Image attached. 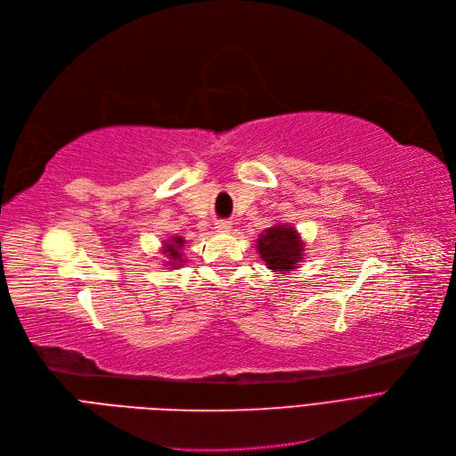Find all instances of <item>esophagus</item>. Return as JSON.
<instances>
[{
  "instance_id": "34e87169",
  "label": "esophagus",
  "mask_w": 456,
  "mask_h": 456,
  "mask_svg": "<svg viewBox=\"0 0 456 456\" xmlns=\"http://www.w3.org/2000/svg\"><path fill=\"white\" fill-rule=\"evenodd\" d=\"M215 230L216 232H223V233H228L232 230V223L230 221H216L215 223Z\"/></svg>"
}]
</instances>
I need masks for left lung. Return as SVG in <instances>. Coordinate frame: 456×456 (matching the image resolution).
Wrapping results in <instances>:
<instances>
[{
    "label": "left lung",
    "instance_id": "obj_1",
    "mask_svg": "<svg viewBox=\"0 0 456 456\" xmlns=\"http://www.w3.org/2000/svg\"><path fill=\"white\" fill-rule=\"evenodd\" d=\"M256 243L259 257L273 273L291 271L302 264L305 245L300 241L298 232L286 223L274 224L259 233Z\"/></svg>",
    "mask_w": 456,
    "mask_h": 456
}]
</instances>
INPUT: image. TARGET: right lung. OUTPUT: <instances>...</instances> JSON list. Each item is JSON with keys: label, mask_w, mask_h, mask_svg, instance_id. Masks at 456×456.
<instances>
[{"label": "right lung", "mask_w": 456, "mask_h": 456, "mask_svg": "<svg viewBox=\"0 0 456 456\" xmlns=\"http://www.w3.org/2000/svg\"><path fill=\"white\" fill-rule=\"evenodd\" d=\"M185 245V240L180 235L170 237L168 241H165L163 245V254H167L168 257V265L176 267L178 264H183V256H182V248Z\"/></svg>", "instance_id": "1"}]
</instances>
